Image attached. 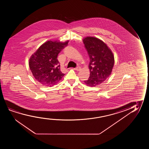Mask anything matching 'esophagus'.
<instances>
[{
	"mask_svg": "<svg viewBox=\"0 0 149 149\" xmlns=\"http://www.w3.org/2000/svg\"><path fill=\"white\" fill-rule=\"evenodd\" d=\"M74 70H76V71H80V70H81V67L78 66V67H77L75 68H74Z\"/></svg>",
	"mask_w": 149,
	"mask_h": 149,
	"instance_id": "obj_1",
	"label": "esophagus"
}]
</instances>
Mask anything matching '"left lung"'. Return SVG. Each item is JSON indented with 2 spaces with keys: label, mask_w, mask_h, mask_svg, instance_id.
<instances>
[{
  "label": "left lung",
  "mask_w": 149,
  "mask_h": 149,
  "mask_svg": "<svg viewBox=\"0 0 149 149\" xmlns=\"http://www.w3.org/2000/svg\"><path fill=\"white\" fill-rule=\"evenodd\" d=\"M90 57V77L84 81L88 86L95 87L109 76L114 65V56L105 43L100 39L87 37L83 40Z\"/></svg>",
  "instance_id": "1"
}]
</instances>
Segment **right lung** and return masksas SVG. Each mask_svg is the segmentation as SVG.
Here are the masks:
<instances>
[{
    "label": "right lung",
    "mask_w": 149,
    "mask_h": 149,
    "mask_svg": "<svg viewBox=\"0 0 149 149\" xmlns=\"http://www.w3.org/2000/svg\"><path fill=\"white\" fill-rule=\"evenodd\" d=\"M68 42L47 41L31 55L29 61V68L35 79L41 84L51 87L65 75L61 71L57 57Z\"/></svg>",
    "instance_id": "obj_1"
}]
</instances>
